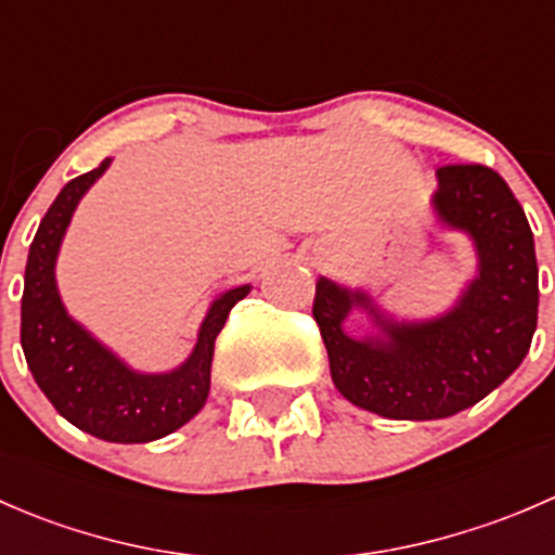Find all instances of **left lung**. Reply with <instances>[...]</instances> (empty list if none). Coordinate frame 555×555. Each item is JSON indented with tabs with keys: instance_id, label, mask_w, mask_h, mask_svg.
Here are the masks:
<instances>
[{
	"instance_id": "left-lung-1",
	"label": "left lung",
	"mask_w": 555,
	"mask_h": 555,
	"mask_svg": "<svg viewBox=\"0 0 555 555\" xmlns=\"http://www.w3.org/2000/svg\"><path fill=\"white\" fill-rule=\"evenodd\" d=\"M433 206L478 251V276L451 311L397 322L365 293L324 276L313 298L335 389L357 408L400 422L446 418L483 400L524 362L537 330L534 236L505 179L480 164L440 166ZM354 308L372 313L378 336L345 333Z\"/></svg>"
}]
</instances>
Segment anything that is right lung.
<instances>
[{"mask_svg": "<svg viewBox=\"0 0 555 555\" xmlns=\"http://www.w3.org/2000/svg\"><path fill=\"white\" fill-rule=\"evenodd\" d=\"M106 166L109 158L99 169L66 182L39 222L26 260L21 346L37 386L66 422L106 443H150L171 435L204 408L215 340L225 327L228 313L251 287L228 289L209 306L193 354L169 373L131 371L99 344L61 304L55 257L77 204Z\"/></svg>", "mask_w": 555, "mask_h": 555, "instance_id": "1", "label": "right lung"}]
</instances>
